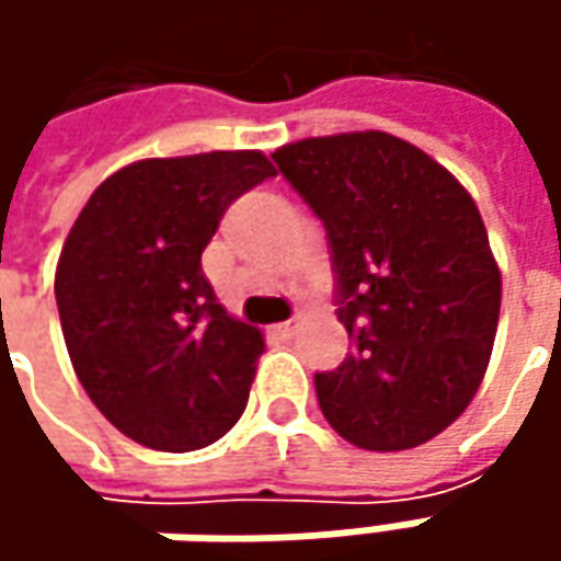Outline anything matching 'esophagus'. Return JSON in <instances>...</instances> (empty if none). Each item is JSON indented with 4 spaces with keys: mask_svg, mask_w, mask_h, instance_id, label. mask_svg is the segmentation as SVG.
Here are the masks:
<instances>
[{
    "mask_svg": "<svg viewBox=\"0 0 561 561\" xmlns=\"http://www.w3.org/2000/svg\"><path fill=\"white\" fill-rule=\"evenodd\" d=\"M296 334V324L293 321H284V324H274V336H280V340H290Z\"/></svg>",
    "mask_w": 561,
    "mask_h": 561,
    "instance_id": "34e87169",
    "label": "esophagus"
}]
</instances>
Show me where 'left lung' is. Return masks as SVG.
Instances as JSON below:
<instances>
[{
	"label": "left lung",
	"mask_w": 561,
	"mask_h": 561,
	"mask_svg": "<svg viewBox=\"0 0 561 561\" xmlns=\"http://www.w3.org/2000/svg\"><path fill=\"white\" fill-rule=\"evenodd\" d=\"M271 159L328 230L353 340L340 368L314 375L324 419L375 453L437 437L478 393L500 321L503 277L478 205L383 130L287 142Z\"/></svg>",
	"instance_id": "left-lung-1"
}]
</instances>
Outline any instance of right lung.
Masks as SVG:
<instances>
[{
	"mask_svg": "<svg viewBox=\"0 0 561 561\" xmlns=\"http://www.w3.org/2000/svg\"><path fill=\"white\" fill-rule=\"evenodd\" d=\"M268 178L255 149L146 159L77 215L55 268L61 334L87 397L130 440L190 453L243 415L265 340L218 302L203 249Z\"/></svg>",
	"mask_w": 561,
	"mask_h": 561,
	"instance_id": "obj_1",
	"label": "right lung"
}]
</instances>
